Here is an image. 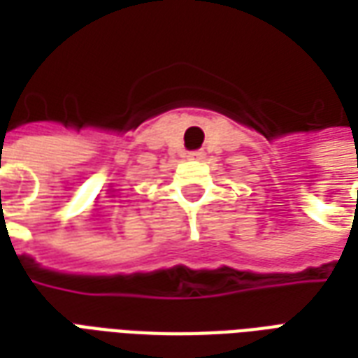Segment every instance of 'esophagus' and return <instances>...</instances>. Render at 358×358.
Returning a JSON list of instances; mask_svg holds the SVG:
<instances>
[{
  "instance_id": "esophagus-1",
  "label": "esophagus",
  "mask_w": 358,
  "mask_h": 358,
  "mask_svg": "<svg viewBox=\"0 0 358 358\" xmlns=\"http://www.w3.org/2000/svg\"><path fill=\"white\" fill-rule=\"evenodd\" d=\"M203 155H205L203 151H192V153H189V157H194V159H203Z\"/></svg>"
}]
</instances>
